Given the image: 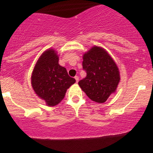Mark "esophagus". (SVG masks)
<instances>
[{
    "label": "esophagus",
    "instance_id": "obj_1",
    "mask_svg": "<svg viewBox=\"0 0 153 153\" xmlns=\"http://www.w3.org/2000/svg\"><path fill=\"white\" fill-rule=\"evenodd\" d=\"M74 78H75V79H76V82L77 83L79 82V77L77 76H76L74 77Z\"/></svg>",
    "mask_w": 153,
    "mask_h": 153
}]
</instances>
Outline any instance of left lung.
Segmentation results:
<instances>
[{"instance_id": "8db88e82", "label": "left lung", "mask_w": 153, "mask_h": 153, "mask_svg": "<svg viewBox=\"0 0 153 153\" xmlns=\"http://www.w3.org/2000/svg\"><path fill=\"white\" fill-rule=\"evenodd\" d=\"M82 58V67L87 74L79 82V85L91 100L104 103L116 93L120 82L119 68L108 51L100 46L91 47Z\"/></svg>"}]
</instances>
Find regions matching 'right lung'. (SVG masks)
Instances as JSON below:
<instances>
[{
  "label": "right lung",
  "mask_w": 153,
  "mask_h": 153,
  "mask_svg": "<svg viewBox=\"0 0 153 153\" xmlns=\"http://www.w3.org/2000/svg\"><path fill=\"white\" fill-rule=\"evenodd\" d=\"M75 79L69 76L65 68L59 65V56L53 48H48L37 59L31 76L35 94L49 107L57 105Z\"/></svg>",
  "instance_id": "right-lung-1"
}]
</instances>
